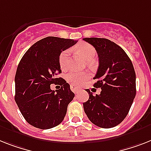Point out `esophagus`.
Listing matches in <instances>:
<instances>
[{
	"label": "esophagus",
	"mask_w": 151,
	"mask_h": 151,
	"mask_svg": "<svg viewBox=\"0 0 151 151\" xmlns=\"http://www.w3.org/2000/svg\"><path fill=\"white\" fill-rule=\"evenodd\" d=\"M70 88H71V90L73 91V93H78V92L80 91V89H78V88H77L76 86H73V85H71Z\"/></svg>",
	"instance_id": "obj_1"
}]
</instances>
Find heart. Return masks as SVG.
<instances>
[{
  "label": "heart",
  "mask_w": 151,
  "mask_h": 151,
  "mask_svg": "<svg viewBox=\"0 0 151 151\" xmlns=\"http://www.w3.org/2000/svg\"><path fill=\"white\" fill-rule=\"evenodd\" d=\"M76 48L78 53L83 56L86 60L88 61L89 63H90V61L93 60L96 55V52L94 47L87 43H81L77 45ZM69 55H70V50L66 49L63 51L59 55L58 63L61 68L63 70L67 69L69 66ZM88 77L89 76L86 73H78L76 71H71L66 75L65 78L68 83H71V85L79 86L86 80Z\"/></svg>",
  "instance_id": "obj_1"
}]
</instances>
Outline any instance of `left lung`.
Returning <instances> with one entry per match:
<instances>
[{"label": "left lung", "mask_w": 151, "mask_h": 151, "mask_svg": "<svg viewBox=\"0 0 151 151\" xmlns=\"http://www.w3.org/2000/svg\"><path fill=\"white\" fill-rule=\"evenodd\" d=\"M95 48L99 56V68L93 85L101 88L100 94L89 93L83 103L84 111L92 123L102 128H112L121 123L129 113L136 96L134 65L124 50L106 38H85Z\"/></svg>", "instance_id": "obj_1"}]
</instances>
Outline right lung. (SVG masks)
I'll return each mask as SVG.
<instances>
[{
    "label": "right lung",
    "mask_w": 151,
    "mask_h": 151,
    "mask_svg": "<svg viewBox=\"0 0 151 151\" xmlns=\"http://www.w3.org/2000/svg\"><path fill=\"white\" fill-rule=\"evenodd\" d=\"M76 41L47 37L33 45L17 65L15 75L14 99L25 120L36 128L51 129L60 124L66 114L74 93L62 78L58 63L61 52ZM61 79V89L54 91L50 85Z\"/></svg>",
    "instance_id": "add662e5"
}]
</instances>
